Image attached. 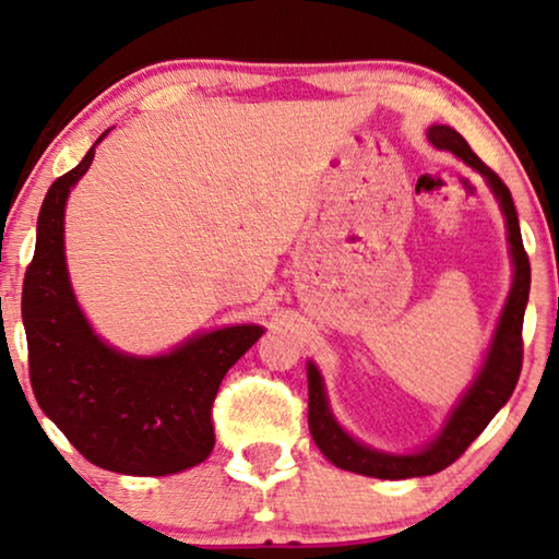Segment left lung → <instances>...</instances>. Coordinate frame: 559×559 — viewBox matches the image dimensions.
<instances>
[{
	"mask_svg": "<svg viewBox=\"0 0 559 559\" xmlns=\"http://www.w3.org/2000/svg\"><path fill=\"white\" fill-rule=\"evenodd\" d=\"M431 145L439 150H452L456 157L481 173L495 190V195L502 205V213L507 218V233H510L512 246V261H514V281L510 298L499 319V326L495 331L492 348H489L487 361L481 366L477 381L466 391L464 399L456 404V409L449 416L447 427L441 435L431 441L427 449L416 454H384L373 452V449L359 444L352 439L344 429L333 419L326 404V394H323L321 373L316 371L313 364H308V429L316 447L321 449L323 456L333 462L338 469L366 474V477L379 479H412V477H427V474H437L447 469L449 464L460 460L466 452V447L477 439L492 416L502 409L507 399L512 396L514 386H518L520 371H522V321H524V306L530 298V258L522 246V233L518 211H514V200L510 188L504 186L502 178L479 160L472 153V147L460 132L447 128V124H435L429 132Z\"/></svg>",
	"mask_w": 559,
	"mask_h": 559,
	"instance_id": "8db88e82",
	"label": "left lung"
}]
</instances>
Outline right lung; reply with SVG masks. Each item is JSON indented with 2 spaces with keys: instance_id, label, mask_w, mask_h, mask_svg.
<instances>
[{
  "instance_id": "1",
  "label": "right lung",
  "mask_w": 559,
  "mask_h": 559,
  "mask_svg": "<svg viewBox=\"0 0 559 559\" xmlns=\"http://www.w3.org/2000/svg\"><path fill=\"white\" fill-rule=\"evenodd\" d=\"M93 157L90 147L78 168L60 175L39 211L35 258L22 288L29 381L39 409L87 462L163 477L213 452L215 394L263 329L246 323L211 331L153 359L124 356L95 336L74 301L62 243L67 195Z\"/></svg>"
}]
</instances>
